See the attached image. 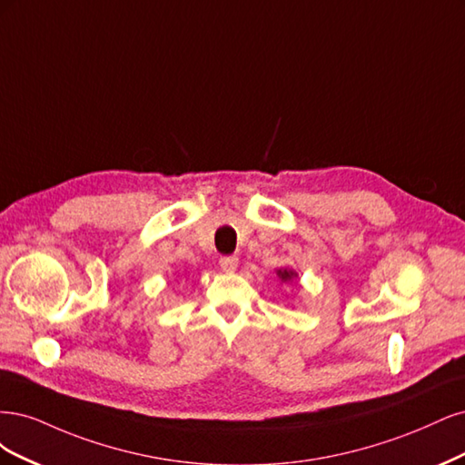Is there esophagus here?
<instances>
[{"mask_svg":"<svg viewBox=\"0 0 465 465\" xmlns=\"http://www.w3.org/2000/svg\"><path fill=\"white\" fill-rule=\"evenodd\" d=\"M239 266V259L235 254H228V257H220V268L223 272H235Z\"/></svg>","mask_w":465,"mask_h":465,"instance_id":"esophagus-1","label":"esophagus"}]
</instances>
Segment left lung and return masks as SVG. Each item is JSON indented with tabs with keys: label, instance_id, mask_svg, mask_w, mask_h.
I'll use <instances>...</instances> for the list:
<instances>
[{
	"label": "left lung",
	"instance_id": "1",
	"mask_svg": "<svg viewBox=\"0 0 465 465\" xmlns=\"http://www.w3.org/2000/svg\"><path fill=\"white\" fill-rule=\"evenodd\" d=\"M278 276L282 278V282H288V280L295 278V272L293 271H278Z\"/></svg>",
	"mask_w": 465,
	"mask_h": 465
}]
</instances>
